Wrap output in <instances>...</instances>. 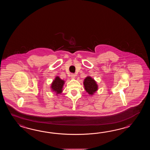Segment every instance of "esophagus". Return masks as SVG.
I'll list each match as a JSON object with an SVG mask.
<instances>
[{"mask_svg":"<svg viewBox=\"0 0 150 150\" xmlns=\"http://www.w3.org/2000/svg\"><path fill=\"white\" fill-rule=\"evenodd\" d=\"M75 76H76V75L74 74H71V78H72V79H74L75 78Z\"/></svg>","mask_w":150,"mask_h":150,"instance_id":"obj_1","label":"esophagus"}]
</instances>
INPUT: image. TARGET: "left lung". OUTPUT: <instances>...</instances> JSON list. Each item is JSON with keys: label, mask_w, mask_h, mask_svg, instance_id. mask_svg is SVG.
<instances>
[{"label": "left lung", "mask_w": 150, "mask_h": 150, "mask_svg": "<svg viewBox=\"0 0 150 150\" xmlns=\"http://www.w3.org/2000/svg\"><path fill=\"white\" fill-rule=\"evenodd\" d=\"M85 88L87 92L89 94H93L98 89V86L96 83L95 80L92 79L90 76H87L83 82Z\"/></svg>", "instance_id": "obj_1"}]
</instances>
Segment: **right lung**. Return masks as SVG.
<instances>
[{
    "instance_id": "add662e5",
    "label": "right lung",
    "mask_w": 150,
    "mask_h": 150,
    "mask_svg": "<svg viewBox=\"0 0 150 150\" xmlns=\"http://www.w3.org/2000/svg\"><path fill=\"white\" fill-rule=\"evenodd\" d=\"M64 81L57 76L51 85V88L54 92L59 94L62 92V88L64 85Z\"/></svg>"
}]
</instances>
